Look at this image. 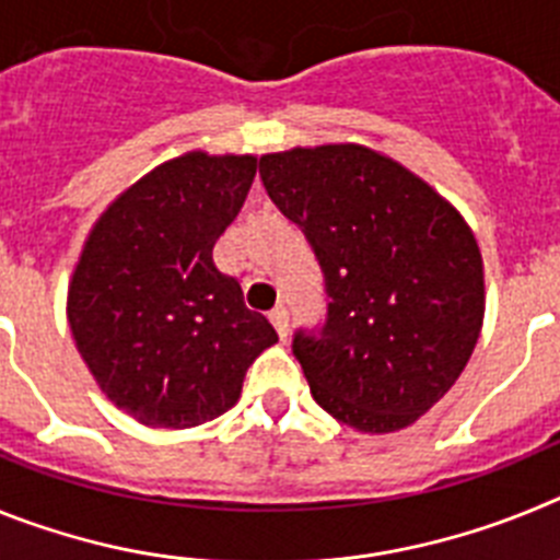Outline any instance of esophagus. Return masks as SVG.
<instances>
[{
    "instance_id": "34e87169",
    "label": "esophagus",
    "mask_w": 560,
    "mask_h": 560,
    "mask_svg": "<svg viewBox=\"0 0 560 560\" xmlns=\"http://www.w3.org/2000/svg\"><path fill=\"white\" fill-rule=\"evenodd\" d=\"M269 319L271 325H275L277 334H280V339H285V336H289V311H285L283 305H277V308L269 314Z\"/></svg>"
}]
</instances>
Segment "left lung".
<instances>
[{
    "label": "left lung",
    "instance_id": "8db88e82",
    "mask_svg": "<svg viewBox=\"0 0 560 560\" xmlns=\"http://www.w3.org/2000/svg\"><path fill=\"white\" fill-rule=\"evenodd\" d=\"M260 179L325 275V325L291 345L314 400L359 432L412 427L454 387L482 330L471 226L400 162L353 142L266 153Z\"/></svg>",
    "mask_w": 560,
    "mask_h": 560
}]
</instances>
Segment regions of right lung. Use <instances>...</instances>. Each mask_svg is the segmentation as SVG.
I'll use <instances>...</instances> for the list:
<instances>
[{
  "instance_id": "add662e5",
  "label": "right lung",
  "mask_w": 560,
  "mask_h": 560,
  "mask_svg": "<svg viewBox=\"0 0 560 560\" xmlns=\"http://www.w3.org/2000/svg\"><path fill=\"white\" fill-rule=\"evenodd\" d=\"M244 153L162 162L106 207L67 294L78 353L114 407L151 429H190L235 407L277 341L212 246L255 179Z\"/></svg>"
}]
</instances>
